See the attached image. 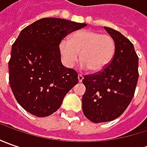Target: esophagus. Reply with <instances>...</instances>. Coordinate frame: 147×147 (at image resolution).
Masks as SVG:
<instances>
[{"mask_svg":"<svg viewBox=\"0 0 147 147\" xmlns=\"http://www.w3.org/2000/svg\"><path fill=\"white\" fill-rule=\"evenodd\" d=\"M78 82H81L82 81V79H83V76H82V74H78Z\"/></svg>","mask_w":147,"mask_h":147,"instance_id":"34e87169","label":"esophagus"}]
</instances>
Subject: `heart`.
I'll return each mask as SVG.
<instances>
[{
    "label": "heart",
    "mask_w": 147,
    "mask_h": 147,
    "mask_svg": "<svg viewBox=\"0 0 147 147\" xmlns=\"http://www.w3.org/2000/svg\"><path fill=\"white\" fill-rule=\"evenodd\" d=\"M115 51V43L109 35L92 30H82L72 34L69 41L62 40L59 51L63 64L72 68L81 60V68L92 73L100 72L110 64Z\"/></svg>",
    "instance_id": "b5f03b06"
}]
</instances>
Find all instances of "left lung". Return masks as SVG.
<instances>
[{"label":"left lung","mask_w":147,"mask_h":147,"mask_svg":"<svg viewBox=\"0 0 147 147\" xmlns=\"http://www.w3.org/2000/svg\"><path fill=\"white\" fill-rule=\"evenodd\" d=\"M115 43L113 59L100 72L85 75L82 111L93 123L109 122L125 111L138 80V56L133 43L119 32L104 27Z\"/></svg>","instance_id":"8db88e82"}]
</instances>
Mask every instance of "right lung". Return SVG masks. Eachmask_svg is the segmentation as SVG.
Segmentation results:
<instances>
[{"label":"right lung","mask_w":147,"mask_h":147,"mask_svg":"<svg viewBox=\"0 0 147 147\" xmlns=\"http://www.w3.org/2000/svg\"><path fill=\"white\" fill-rule=\"evenodd\" d=\"M86 24L44 18L24 28L12 46L9 81L18 103L37 117L59 108L65 95L78 82V73L62 65L61 40Z\"/></svg>","instance_id":"obj_1"}]
</instances>
